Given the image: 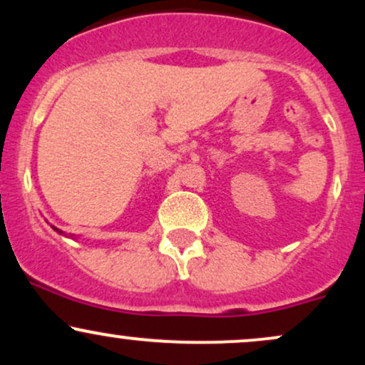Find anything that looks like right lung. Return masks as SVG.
<instances>
[{
  "mask_svg": "<svg viewBox=\"0 0 365 365\" xmlns=\"http://www.w3.org/2000/svg\"><path fill=\"white\" fill-rule=\"evenodd\" d=\"M51 228H53L54 232H56V233H60V235H65V233H63L60 228H56V226H53V225H51ZM70 237H72V238H77V237H73V235H70Z\"/></svg>",
  "mask_w": 365,
  "mask_h": 365,
  "instance_id": "right-lung-1",
  "label": "right lung"
}]
</instances>
